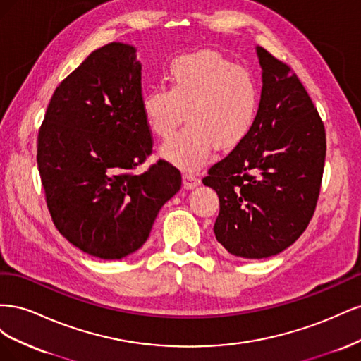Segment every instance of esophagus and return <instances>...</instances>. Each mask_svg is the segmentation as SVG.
Listing matches in <instances>:
<instances>
[{
	"label": "esophagus",
	"instance_id": "esophagus-1",
	"mask_svg": "<svg viewBox=\"0 0 361 361\" xmlns=\"http://www.w3.org/2000/svg\"><path fill=\"white\" fill-rule=\"evenodd\" d=\"M182 179H183V187L188 188V190L195 188V187H197V185H200V179H199L197 174L191 173V171L183 173V178Z\"/></svg>",
	"mask_w": 361,
	"mask_h": 361
}]
</instances>
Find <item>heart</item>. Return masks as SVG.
I'll return each mask as SVG.
<instances>
[{
  "label": "heart",
  "instance_id": "obj_1",
  "mask_svg": "<svg viewBox=\"0 0 361 361\" xmlns=\"http://www.w3.org/2000/svg\"><path fill=\"white\" fill-rule=\"evenodd\" d=\"M166 87L146 92L141 110L152 129L169 138L187 116L188 123L161 149V155L188 170L202 167L214 147L232 150L255 129L260 94L247 69L220 54L199 51L174 59Z\"/></svg>",
  "mask_w": 361,
  "mask_h": 361
}]
</instances>
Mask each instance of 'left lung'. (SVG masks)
I'll return each mask as SVG.
<instances>
[{
    "label": "left lung",
    "instance_id": "left-lung-1",
    "mask_svg": "<svg viewBox=\"0 0 361 361\" xmlns=\"http://www.w3.org/2000/svg\"><path fill=\"white\" fill-rule=\"evenodd\" d=\"M256 54V126L203 179L220 199L216 241L243 259L276 256L301 236L318 202L326 149L324 123L298 76L262 47Z\"/></svg>",
    "mask_w": 361,
    "mask_h": 361
}]
</instances>
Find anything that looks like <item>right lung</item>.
Wrapping results in <instances>:
<instances>
[{
    "mask_svg": "<svg viewBox=\"0 0 361 361\" xmlns=\"http://www.w3.org/2000/svg\"><path fill=\"white\" fill-rule=\"evenodd\" d=\"M137 49L111 42L93 51L54 92L37 138V167L52 221L84 253L117 260L145 245L180 171L152 154L141 110Z\"/></svg>",
    "mask_w": 361,
    "mask_h": 361,
    "instance_id": "add662e5",
    "label": "right lung"
}]
</instances>
